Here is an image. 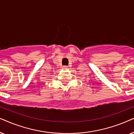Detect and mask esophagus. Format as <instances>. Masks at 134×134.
I'll return each instance as SVG.
<instances>
[{"mask_svg": "<svg viewBox=\"0 0 134 134\" xmlns=\"http://www.w3.org/2000/svg\"><path fill=\"white\" fill-rule=\"evenodd\" d=\"M68 68H69V67H68V66L64 65V67H63V69H68Z\"/></svg>", "mask_w": 134, "mask_h": 134, "instance_id": "34e87169", "label": "esophagus"}]
</instances>
